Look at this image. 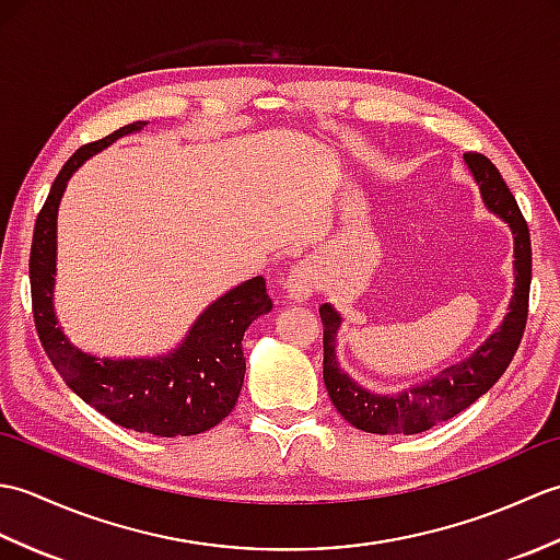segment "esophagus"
<instances>
[{
    "mask_svg": "<svg viewBox=\"0 0 560 560\" xmlns=\"http://www.w3.org/2000/svg\"><path fill=\"white\" fill-rule=\"evenodd\" d=\"M315 291V271L311 265H295L287 279V299L293 303H305Z\"/></svg>",
    "mask_w": 560,
    "mask_h": 560,
    "instance_id": "1",
    "label": "esophagus"
}]
</instances>
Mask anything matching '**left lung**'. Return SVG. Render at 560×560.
Returning a JSON list of instances; mask_svg holds the SVG:
<instances>
[{
  "instance_id": "1",
  "label": "left lung",
  "mask_w": 560,
  "mask_h": 560,
  "mask_svg": "<svg viewBox=\"0 0 560 560\" xmlns=\"http://www.w3.org/2000/svg\"><path fill=\"white\" fill-rule=\"evenodd\" d=\"M464 163L469 165L474 180L481 189L483 205L498 213L515 235V293L510 301V313L505 315L501 329L486 339V343H481L469 359L445 368L438 377L425 380L419 387L383 397L353 383L339 368L337 329L341 317L335 307L325 303L319 307V319L325 327V387L337 411L359 431L377 435H411L452 419L498 383V377L513 361L522 335H525L532 283V243L527 221L501 173L483 153L467 151Z\"/></svg>"
}]
</instances>
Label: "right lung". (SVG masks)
Segmentation results:
<instances>
[{"mask_svg":"<svg viewBox=\"0 0 560 560\" xmlns=\"http://www.w3.org/2000/svg\"><path fill=\"white\" fill-rule=\"evenodd\" d=\"M144 125H125L105 139L81 147L55 177L33 231L28 261L33 319L57 373L74 395L105 419L161 438L197 435L221 423L241 395L245 377L243 335L259 315L271 311L265 279H249L213 301L189 329L180 349L159 359L115 361L83 353L57 327L52 307L57 207L67 180L93 153L115 139L139 132Z\"/></svg>","mask_w":560,"mask_h":560,"instance_id":"obj_1","label":"right lung"}]
</instances>
